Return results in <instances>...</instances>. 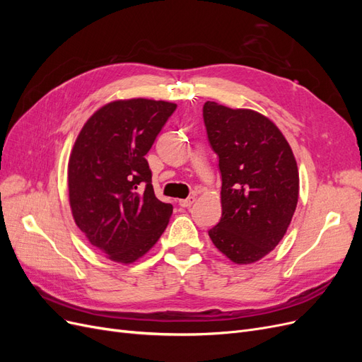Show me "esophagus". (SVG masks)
Masks as SVG:
<instances>
[{
  "label": "esophagus",
  "instance_id": "1",
  "mask_svg": "<svg viewBox=\"0 0 362 362\" xmlns=\"http://www.w3.org/2000/svg\"><path fill=\"white\" fill-rule=\"evenodd\" d=\"M194 201H196L194 196H189L187 199H180V205L184 206V208H189V206H192L194 204Z\"/></svg>",
  "mask_w": 362,
  "mask_h": 362
}]
</instances>
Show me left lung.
Wrapping results in <instances>:
<instances>
[{
	"mask_svg": "<svg viewBox=\"0 0 362 362\" xmlns=\"http://www.w3.org/2000/svg\"><path fill=\"white\" fill-rule=\"evenodd\" d=\"M204 122L222 173V217L208 235L235 264H252L279 245L291 223L298 163L281 129L255 110L206 101Z\"/></svg>",
	"mask_w": 362,
	"mask_h": 362,
	"instance_id": "8db88e82",
	"label": "left lung"
}]
</instances>
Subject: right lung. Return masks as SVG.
Masks as SVG:
<instances>
[{"label":"right lung","instance_id":"obj_1","mask_svg":"<svg viewBox=\"0 0 362 362\" xmlns=\"http://www.w3.org/2000/svg\"><path fill=\"white\" fill-rule=\"evenodd\" d=\"M177 104L131 98L103 105L76 136L68 163L72 217L108 259L133 264L166 229L173 208L156 198L145 156Z\"/></svg>","mask_w":362,"mask_h":362}]
</instances>
